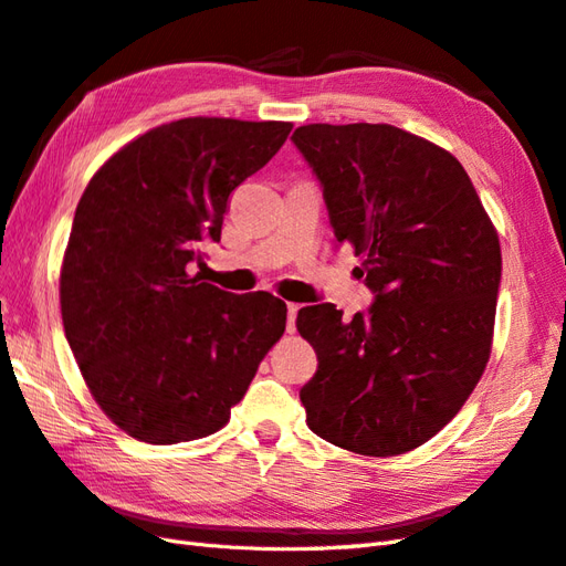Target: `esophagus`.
Segmentation results:
<instances>
[{"label": "esophagus", "mask_w": 566, "mask_h": 566, "mask_svg": "<svg viewBox=\"0 0 566 566\" xmlns=\"http://www.w3.org/2000/svg\"><path fill=\"white\" fill-rule=\"evenodd\" d=\"M296 313H298V303H286V332L289 335L296 332Z\"/></svg>", "instance_id": "obj_1"}]
</instances>
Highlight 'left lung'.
<instances>
[{
	"instance_id": "1",
	"label": "left lung",
	"mask_w": 566,
	"mask_h": 566,
	"mask_svg": "<svg viewBox=\"0 0 566 566\" xmlns=\"http://www.w3.org/2000/svg\"><path fill=\"white\" fill-rule=\"evenodd\" d=\"M292 140L375 294L352 323L335 303L298 311L296 327L317 354L301 387L306 423L356 454L411 452L452 421L488 366L497 231L459 159L421 136L389 124H308Z\"/></svg>"
}]
</instances>
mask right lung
Returning a JSON list of instances; mask_svg holds the SVG:
<instances>
[{
  "label": "right lung",
  "instance_id": "obj_1",
  "mask_svg": "<svg viewBox=\"0 0 566 566\" xmlns=\"http://www.w3.org/2000/svg\"><path fill=\"white\" fill-rule=\"evenodd\" d=\"M289 132V122H169L85 186L60 277L64 332L97 407L140 442L224 428L284 335V301L222 292L188 268L202 243L220 241L231 191Z\"/></svg>",
  "mask_w": 566,
  "mask_h": 566
}]
</instances>
